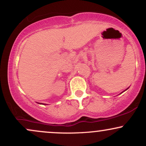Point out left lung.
<instances>
[{"label": "left lung", "mask_w": 146, "mask_h": 146, "mask_svg": "<svg viewBox=\"0 0 146 146\" xmlns=\"http://www.w3.org/2000/svg\"><path fill=\"white\" fill-rule=\"evenodd\" d=\"M128 88H129V87H128ZM128 88H126V89H125V90H123V92H124V91H125V90H128ZM123 92H121V93H120V94H121V93H123Z\"/></svg>", "instance_id": "1"}]
</instances>
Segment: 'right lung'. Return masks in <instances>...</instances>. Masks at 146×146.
<instances>
[{
    "instance_id": "1",
    "label": "right lung",
    "mask_w": 146,
    "mask_h": 146,
    "mask_svg": "<svg viewBox=\"0 0 146 146\" xmlns=\"http://www.w3.org/2000/svg\"><path fill=\"white\" fill-rule=\"evenodd\" d=\"M38 104H40V103H38ZM44 104V105H46V104Z\"/></svg>"
}]
</instances>
